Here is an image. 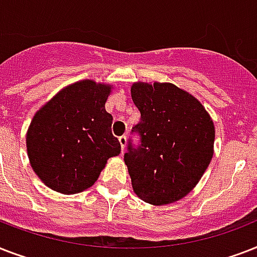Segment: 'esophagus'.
Returning a JSON list of instances; mask_svg holds the SVG:
<instances>
[{
  "label": "esophagus",
  "instance_id": "esophagus-1",
  "mask_svg": "<svg viewBox=\"0 0 257 257\" xmlns=\"http://www.w3.org/2000/svg\"><path fill=\"white\" fill-rule=\"evenodd\" d=\"M118 141H120V145H121V153H124L125 145H126V136H120L118 137Z\"/></svg>",
  "mask_w": 257,
  "mask_h": 257
}]
</instances>
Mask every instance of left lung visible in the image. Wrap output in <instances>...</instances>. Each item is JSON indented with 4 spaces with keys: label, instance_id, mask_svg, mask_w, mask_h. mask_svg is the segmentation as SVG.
<instances>
[{
    "label": "left lung",
    "instance_id": "obj_1",
    "mask_svg": "<svg viewBox=\"0 0 257 257\" xmlns=\"http://www.w3.org/2000/svg\"><path fill=\"white\" fill-rule=\"evenodd\" d=\"M132 100L141 120L132 128L124 161L143 201L165 205L196 187L213 156L215 125L201 102L171 82H135Z\"/></svg>",
    "mask_w": 257,
    "mask_h": 257
}]
</instances>
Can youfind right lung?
Segmentation results:
<instances>
[{"label": "right lung", "mask_w": 257, "mask_h": 257, "mask_svg": "<svg viewBox=\"0 0 257 257\" xmlns=\"http://www.w3.org/2000/svg\"><path fill=\"white\" fill-rule=\"evenodd\" d=\"M112 86L82 80L66 86L34 114L26 133L30 165L45 185L64 195L90 188L108 159L120 155L105 110Z\"/></svg>", "instance_id": "add662e5"}]
</instances>
